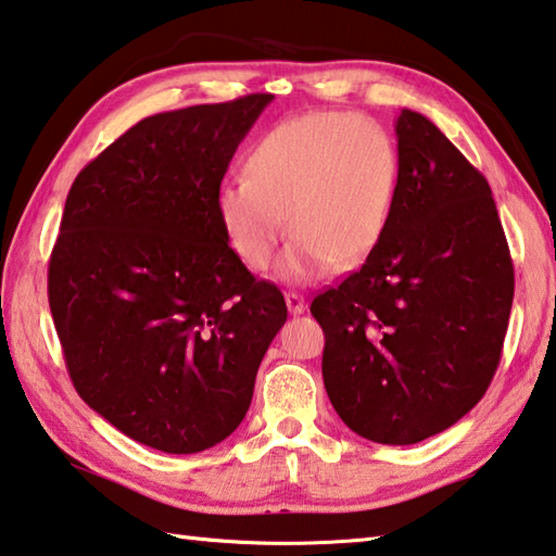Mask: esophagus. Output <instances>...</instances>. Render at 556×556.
Here are the masks:
<instances>
[{"label":"esophagus","instance_id":"1","mask_svg":"<svg viewBox=\"0 0 556 556\" xmlns=\"http://www.w3.org/2000/svg\"><path fill=\"white\" fill-rule=\"evenodd\" d=\"M285 299H287L289 313H294V316H296V313H304L306 311V301H304V296L296 294V291H287Z\"/></svg>","mask_w":556,"mask_h":556}]
</instances>
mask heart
<instances>
[{"label":"heart","mask_w":556,"mask_h":556,"mask_svg":"<svg viewBox=\"0 0 556 556\" xmlns=\"http://www.w3.org/2000/svg\"><path fill=\"white\" fill-rule=\"evenodd\" d=\"M245 175L218 189L220 228L250 269H265L294 233L279 275L311 281L365 262L387 230L399 157L387 130L362 116L316 111L262 136Z\"/></svg>","instance_id":"obj_1"}]
</instances>
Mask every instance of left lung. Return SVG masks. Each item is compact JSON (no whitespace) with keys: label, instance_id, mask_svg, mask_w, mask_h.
Segmentation results:
<instances>
[{"label":"left lung","instance_id":"left-lung-1","mask_svg":"<svg viewBox=\"0 0 556 556\" xmlns=\"http://www.w3.org/2000/svg\"><path fill=\"white\" fill-rule=\"evenodd\" d=\"M396 136L387 230L311 313L326 336L323 383L342 422L381 445H416L486 393L516 277L486 177L416 111H401Z\"/></svg>","mask_w":556,"mask_h":556}]
</instances>
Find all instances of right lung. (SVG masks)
<instances>
[{
  "mask_svg": "<svg viewBox=\"0 0 556 556\" xmlns=\"http://www.w3.org/2000/svg\"><path fill=\"white\" fill-rule=\"evenodd\" d=\"M271 99L148 116L70 187L50 313L79 396L140 445L194 454L226 440L287 320L281 291L250 275L216 211L230 157Z\"/></svg>",
  "mask_w": 556,
  "mask_h": 556,
  "instance_id": "obj_1",
  "label": "right lung"
}]
</instances>
